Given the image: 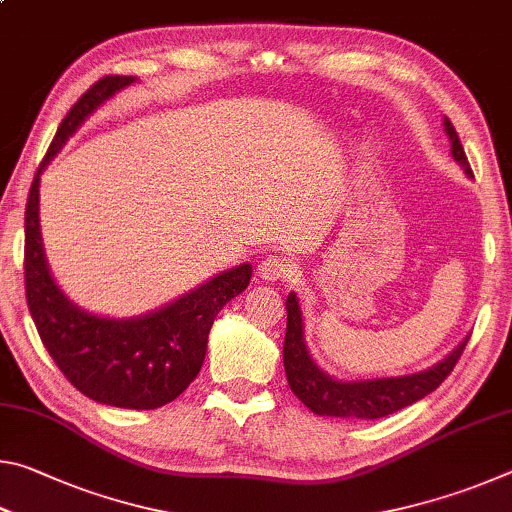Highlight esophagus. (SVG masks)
<instances>
[{"instance_id": "1", "label": "esophagus", "mask_w": 512, "mask_h": 512, "mask_svg": "<svg viewBox=\"0 0 512 512\" xmlns=\"http://www.w3.org/2000/svg\"><path fill=\"white\" fill-rule=\"evenodd\" d=\"M257 275H259V280H264V282L289 280V277L293 275V264L289 262V259H282V257H266L259 262Z\"/></svg>"}]
</instances>
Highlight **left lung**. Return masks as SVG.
<instances>
[{
  "mask_svg": "<svg viewBox=\"0 0 512 512\" xmlns=\"http://www.w3.org/2000/svg\"><path fill=\"white\" fill-rule=\"evenodd\" d=\"M445 133L452 146V158L463 167L465 176L472 178L470 162L465 158L463 144L458 140L456 128L447 117L443 119ZM470 336L456 345L445 359L433 363L431 368L400 377H377V379H336L318 366L309 354L305 339V318H302L300 300L296 293L287 296V334H284V372L291 391L300 397V402L316 415L329 418H359L377 420L386 418L395 411L404 409L413 402L422 400L443 384L445 377L454 370Z\"/></svg>",
  "mask_w": 512,
  "mask_h": 512,
  "instance_id": "obj_1",
  "label": "left lung"
}]
</instances>
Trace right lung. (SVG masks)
I'll return each mask as SVG.
<instances>
[{"label":"right lung","mask_w":512,"mask_h":512,"mask_svg":"<svg viewBox=\"0 0 512 512\" xmlns=\"http://www.w3.org/2000/svg\"><path fill=\"white\" fill-rule=\"evenodd\" d=\"M133 83L135 76H106L60 121L24 214V282L33 323L63 375L94 402L149 411L176 400L196 379L216 314L248 287L253 266H232L167 305L131 318L85 311L56 284L42 246L40 176L85 119Z\"/></svg>","instance_id":"right-lung-1"}]
</instances>
